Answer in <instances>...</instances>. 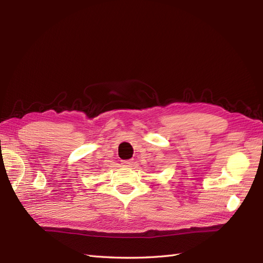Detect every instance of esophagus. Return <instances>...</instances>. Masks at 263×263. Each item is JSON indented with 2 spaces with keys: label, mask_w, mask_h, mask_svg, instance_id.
<instances>
[{
  "label": "esophagus",
  "mask_w": 263,
  "mask_h": 263,
  "mask_svg": "<svg viewBox=\"0 0 263 263\" xmlns=\"http://www.w3.org/2000/svg\"><path fill=\"white\" fill-rule=\"evenodd\" d=\"M122 166L124 167H132L133 166V161L132 160H122Z\"/></svg>",
  "instance_id": "34e87169"
}]
</instances>
